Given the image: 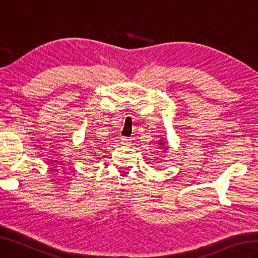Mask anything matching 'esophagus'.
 Listing matches in <instances>:
<instances>
[{"instance_id": "34e87169", "label": "esophagus", "mask_w": 258, "mask_h": 258, "mask_svg": "<svg viewBox=\"0 0 258 258\" xmlns=\"http://www.w3.org/2000/svg\"><path fill=\"white\" fill-rule=\"evenodd\" d=\"M131 142V139H128V138H121V143L122 144H129Z\"/></svg>"}]
</instances>
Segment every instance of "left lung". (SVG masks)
I'll list each match as a JSON object with an SVG mask.
<instances>
[{"label":"left lung","mask_w":258,"mask_h":258,"mask_svg":"<svg viewBox=\"0 0 258 258\" xmlns=\"http://www.w3.org/2000/svg\"><path fill=\"white\" fill-rule=\"evenodd\" d=\"M158 142H159V146H160L159 148L163 150V151H162V152H165V151L167 150V148H168V147L166 146V142L164 141V139H160V140H159Z\"/></svg>","instance_id":"obj_1"}]
</instances>
